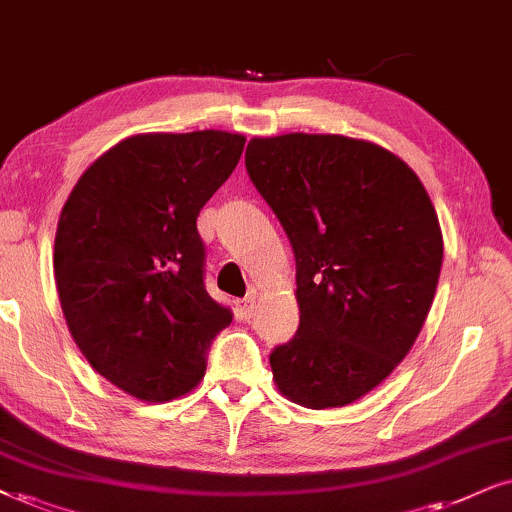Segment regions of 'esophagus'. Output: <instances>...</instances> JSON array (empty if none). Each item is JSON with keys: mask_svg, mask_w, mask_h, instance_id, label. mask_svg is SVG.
Listing matches in <instances>:
<instances>
[{"mask_svg": "<svg viewBox=\"0 0 512 512\" xmlns=\"http://www.w3.org/2000/svg\"><path fill=\"white\" fill-rule=\"evenodd\" d=\"M254 306H256V292H249L242 301H237L239 315H242V318H251V315H254Z\"/></svg>", "mask_w": 512, "mask_h": 512, "instance_id": "1", "label": "esophagus"}]
</instances>
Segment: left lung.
Instances as JSON below:
<instances>
[{"label": "left lung", "instance_id": "left-lung-1", "mask_svg": "<svg viewBox=\"0 0 512 512\" xmlns=\"http://www.w3.org/2000/svg\"><path fill=\"white\" fill-rule=\"evenodd\" d=\"M246 173L296 258L299 330L270 353L277 389L339 408L387 380L430 313L444 239L418 175L344 135L254 137Z\"/></svg>", "mask_w": 512, "mask_h": 512}]
</instances>
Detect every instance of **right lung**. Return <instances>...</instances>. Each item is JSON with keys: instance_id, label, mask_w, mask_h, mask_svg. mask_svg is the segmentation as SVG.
Returning a JSON list of instances; mask_svg holds the SVG:
<instances>
[{"instance_id": "right-lung-1", "label": "right lung", "mask_w": 512, "mask_h": 512, "mask_svg": "<svg viewBox=\"0 0 512 512\" xmlns=\"http://www.w3.org/2000/svg\"><path fill=\"white\" fill-rule=\"evenodd\" d=\"M244 142L223 130L128 137L63 204L54 239L63 318L92 368L135 399L192 391L211 342L232 323L204 287L197 216Z\"/></svg>"}]
</instances>
